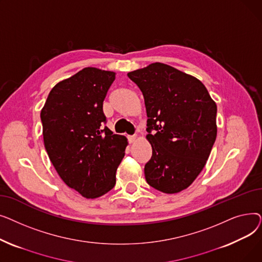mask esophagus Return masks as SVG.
<instances>
[{
  "label": "esophagus",
  "mask_w": 262,
  "mask_h": 262,
  "mask_svg": "<svg viewBox=\"0 0 262 262\" xmlns=\"http://www.w3.org/2000/svg\"><path fill=\"white\" fill-rule=\"evenodd\" d=\"M127 138H128V142H129V143H134V142L137 140V136H136V135H133V136H128Z\"/></svg>",
  "instance_id": "34e87169"
}]
</instances>
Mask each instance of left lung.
Listing matches in <instances>:
<instances>
[{
    "label": "left lung",
    "mask_w": 262,
    "mask_h": 262,
    "mask_svg": "<svg viewBox=\"0 0 262 262\" xmlns=\"http://www.w3.org/2000/svg\"><path fill=\"white\" fill-rule=\"evenodd\" d=\"M127 75L142 91L148 118L153 155L144 167L145 180L163 193H178L207 162L216 138V104L200 79L166 63Z\"/></svg>",
    "instance_id": "1"
}]
</instances>
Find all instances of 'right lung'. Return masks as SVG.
Here are the masks:
<instances>
[{
  "label": "right lung",
  "instance_id": "1",
  "mask_svg": "<svg viewBox=\"0 0 262 262\" xmlns=\"http://www.w3.org/2000/svg\"><path fill=\"white\" fill-rule=\"evenodd\" d=\"M116 78L113 71L84 68L60 80L41 109L49 158L64 184L86 199L104 195L116 185L127 138L107 126L103 102Z\"/></svg>",
  "mask_w": 262,
  "mask_h": 262
}]
</instances>
